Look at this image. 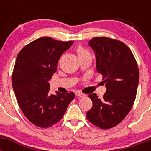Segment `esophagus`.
<instances>
[{"label": "esophagus", "instance_id": "1", "mask_svg": "<svg viewBox=\"0 0 151 151\" xmlns=\"http://www.w3.org/2000/svg\"><path fill=\"white\" fill-rule=\"evenodd\" d=\"M76 95L77 97H85V94H83V93H82V92H80V91H76Z\"/></svg>", "mask_w": 151, "mask_h": 151}]
</instances>
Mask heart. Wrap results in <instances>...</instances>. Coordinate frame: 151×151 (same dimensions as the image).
Wrapping results in <instances>:
<instances>
[{"mask_svg": "<svg viewBox=\"0 0 151 151\" xmlns=\"http://www.w3.org/2000/svg\"><path fill=\"white\" fill-rule=\"evenodd\" d=\"M77 53H78V57H81V56H83L85 55V54H88V53H89V52L88 51V50H85V48H83L82 47L79 46L78 48H77Z\"/></svg>", "mask_w": 151, "mask_h": 151, "instance_id": "obj_1", "label": "heart"}]
</instances>
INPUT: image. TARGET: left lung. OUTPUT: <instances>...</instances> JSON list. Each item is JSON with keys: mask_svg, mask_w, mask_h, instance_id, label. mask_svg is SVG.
I'll return each mask as SVG.
<instances>
[{"mask_svg": "<svg viewBox=\"0 0 151 151\" xmlns=\"http://www.w3.org/2000/svg\"><path fill=\"white\" fill-rule=\"evenodd\" d=\"M96 57L97 73L102 75L106 91L103 99L89 94L93 105L87 112L88 120L101 129L116 126L132 108L139 82L138 63L129 47L107 37L89 41Z\"/></svg>", "mask_w": 151, "mask_h": 151, "instance_id": "obj_1", "label": "left lung"}]
</instances>
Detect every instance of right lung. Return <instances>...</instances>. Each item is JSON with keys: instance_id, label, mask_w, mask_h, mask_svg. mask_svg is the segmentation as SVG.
I'll use <instances>...</instances> for the list:
<instances>
[{"instance_id": "right-lung-1", "label": "right lung", "mask_w": 151, "mask_h": 151, "mask_svg": "<svg viewBox=\"0 0 151 151\" xmlns=\"http://www.w3.org/2000/svg\"><path fill=\"white\" fill-rule=\"evenodd\" d=\"M73 44L42 37L26 45L17 55L12 74L13 91L25 116L38 127H50L61 120L74 99L73 92L50 94L48 82L60 57Z\"/></svg>"}]
</instances>
